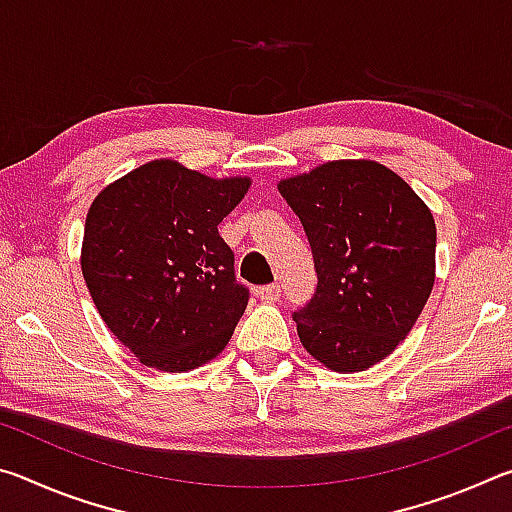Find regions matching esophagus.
Instances as JSON below:
<instances>
[{
    "label": "esophagus",
    "mask_w": 512,
    "mask_h": 512,
    "mask_svg": "<svg viewBox=\"0 0 512 512\" xmlns=\"http://www.w3.org/2000/svg\"><path fill=\"white\" fill-rule=\"evenodd\" d=\"M280 296H282L280 284H266V287L257 289V298L262 302H275V300H280Z\"/></svg>",
    "instance_id": "34e87169"
}]
</instances>
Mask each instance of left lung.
<instances>
[{
    "instance_id": "8db88e82",
    "label": "left lung",
    "mask_w": 512,
    "mask_h": 512,
    "mask_svg": "<svg viewBox=\"0 0 512 512\" xmlns=\"http://www.w3.org/2000/svg\"><path fill=\"white\" fill-rule=\"evenodd\" d=\"M314 253L318 289L293 314L302 348L334 372L375 366L406 339L436 282V221L375 160H332L282 178Z\"/></svg>"
}]
</instances>
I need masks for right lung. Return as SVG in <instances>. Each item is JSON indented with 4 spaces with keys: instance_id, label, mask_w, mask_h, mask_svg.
Here are the masks:
<instances>
[{
    "instance_id": "add662e5",
    "label": "right lung",
    "mask_w": 512,
    "mask_h": 512,
    "mask_svg": "<svg viewBox=\"0 0 512 512\" xmlns=\"http://www.w3.org/2000/svg\"><path fill=\"white\" fill-rule=\"evenodd\" d=\"M250 185L160 158L94 196L81 271L103 323L144 366L189 372L228 345L248 291L219 223Z\"/></svg>"
}]
</instances>
